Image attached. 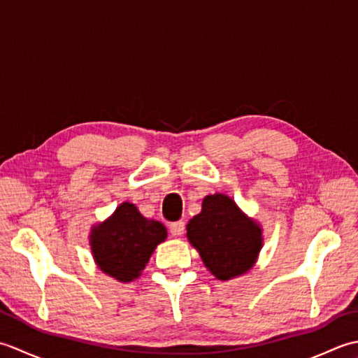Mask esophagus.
I'll use <instances>...</instances> for the list:
<instances>
[{
  "label": "esophagus",
  "mask_w": 358,
  "mask_h": 358,
  "mask_svg": "<svg viewBox=\"0 0 358 358\" xmlns=\"http://www.w3.org/2000/svg\"><path fill=\"white\" fill-rule=\"evenodd\" d=\"M171 234L175 235V237H180V235L185 234V222H175L171 223Z\"/></svg>",
  "instance_id": "1"
}]
</instances>
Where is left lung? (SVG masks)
I'll list each match as a JSON object with an SVG mask.
<instances>
[{
  "mask_svg": "<svg viewBox=\"0 0 358 358\" xmlns=\"http://www.w3.org/2000/svg\"><path fill=\"white\" fill-rule=\"evenodd\" d=\"M189 243L218 280H231L252 268L263 246L262 227L224 194L204 196L201 212L186 226Z\"/></svg>",
  "mask_w": 358,
  "mask_h": 358,
  "instance_id": "left-lung-1",
  "label": "left lung"
}]
</instances>
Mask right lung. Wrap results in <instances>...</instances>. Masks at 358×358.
<instances>
[{
	"instance_id": "obj_1",
	"label": "right lung",
	"mask_w": 358,
	"mask_h": 358,
	"mask_svg": "<svg viewBox=\"0 0 358 358\" xmlns=\"http://www.w3.org/2000/svg\"><path fill=\"white\" fill-rule=\"evenodd\" d=\"M167 237L164 224L144 218L132 203H121L106 222L92 227L90 249L106 275L118 281L140 277L159 243Z\"/></svg>"
}]
</instances>
